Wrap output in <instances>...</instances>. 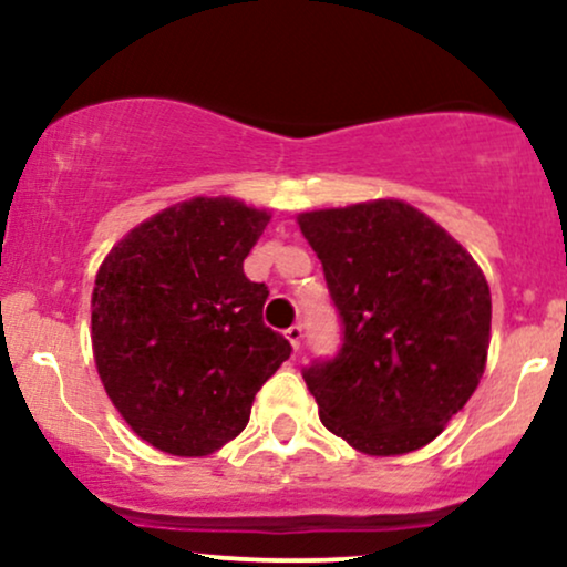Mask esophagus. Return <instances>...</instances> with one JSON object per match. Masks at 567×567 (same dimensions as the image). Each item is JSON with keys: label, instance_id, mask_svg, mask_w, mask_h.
Segmentation results:
<instances>
[{"label": "esophagus", "instance_id": "34e87169", "mask_svg": "<svg viewBox=\"0 0 567 567\" xmlns=\"http://www.w3.org/2000/svg\"><path fill=\"white\" fill-rule=\"evenodd\" d=\"M285 338H288L290 347L298 351V349H301V341H303V328H301V324H292V328L285 330Z\"/></svg>", "mask_w": 567, "mask_h": 567}]
</instances>
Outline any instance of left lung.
I'll list each match as a JSON object with an SVG mask.
<instances>
[{
  "label": "left lung",
  "mask_w": 567,
  "mask_h": 567,
  "mask_svg": "<svg viewBox=\"0 0 567 567\" xmlns=\"http://www.w3.org/2000/svg\"><path fill=\"white\" fill-rule=\"evenodd\" d=\"M341 349L303 381L330 432L368 455L424 447L466 405L491 343V290L442 226L396 199L298 216Z\"/></svg>",
  "instance_id": "1"
}]
</instances>
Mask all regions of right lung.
Returning a JSON list of instances; mask_svg holds the SVG:
<instances>
[{
	"label": "right lung",
	"mask_w": 567,
	"mask_h": 567,
	"mask_svg": "<svg viewBox=\"0 0 567 567\" xmlns=\"http://www.w3.org/2000/svg\"><path fill=\"white\" fill-rule=\"evenodd\" d=\"M266 224L269 213L237 199L194 197L135 226L97 269V375L162 453L207 455L237 437L290 357L264 324L269 288L243 269Z\"/></svg>",
	"instance_id": "add662e5"
}]
</instances>
